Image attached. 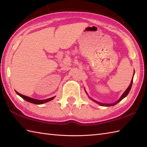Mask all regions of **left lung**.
Segmentation results:
<instances>
[{"label": "left lung", "mask_w": 147, "mask_h": 147, "mask_svg": "<svg viewBox=\"0 0 147 147\" xmlns=\"http://www.w3.org/2000/svg\"><path fill=\"white\" fill-rule=\"evenodd\" d=\"M133 75H134V74H133ZM133 78H132V80H131V82L130 85H129V86H128V88H127L126 89V91L123 93V94L121 95V96L119 98V99L117 102H115V103H113V104H104V103H101V102H99L96 101V100H93V99H92V98H91V99L92 100L94 101L95 103H96V104H99L100 105H101V106H106V107H110V106L115 105V104H117V103H119L120 101H121L122 100H123L124 98H125L126 96L127 95H128V93H129V91H130V90H131V88L132 83H133ZM85 92H86V91H85ZM86 94H87V93H86Z\"/></svg>", "instance_id": "8db88e82"}]
</instances>
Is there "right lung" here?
Listing matches in <instances>:
<instances>
[{
  "instance_id": "right-lung-1",
  "label": "right lung",
  "mask_w": 147,
  "mask_h": 147,
  "mask_svg": "<svg viewBox=\"0 0 147 147\" xmlns=\"http://www.w3.org/2000/svg\"><path fill=\"white\" fill-rule=\"evenodd\" d=\"M16 92L17 94L18 95H20L21 98H23L24 100H25L26 101L30 102V103H32V104H44V103H46L49 101L52 100L54 99V98L55 97V96H53V97L49 98L47 99H45V100H37V99L31 98V97H29V96L20 94V93H18L16 91Z\"/></svg>"
}]
</instances>
